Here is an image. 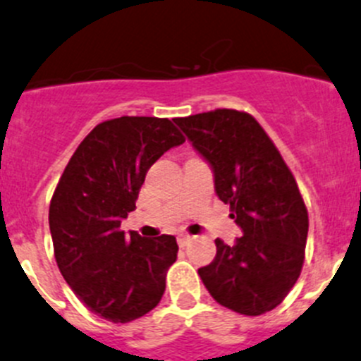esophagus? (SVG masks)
Returning a JSON list of instances; mask_svg holds the SVG:
<instances>
[{
    "label": "esophagus",
    "mask_w": 361,
    "mask_h": 361,
    "mask_svg": "<svg viewBox=\"0 0 361 361\" xmlns=\"http://www.w3.org/2000/svg\"><path fill=\"white\" fill-rule=\"evenodd\" d=\"M190 240H192L190 234H180V236H178V245H180V247H187Z\"/></svg>",
    "instance_id": "obj_1"
}]
</instances>
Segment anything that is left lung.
Instances as JSON below:
<instances>
[{
  "mask_svg": "<svg viewBox=\"0 0 361 361\" xmlns=\"http://www.w3.org/2000/svg\"><path fill=\"white\" fill-rule=\"evenodd\" d=\"M215 173V192L243 236L216 238V255L199 268L216 303L243 316L281 305L302 274L309 213L291 169L252 114L236 109L174 118Z\"/></svg>",
  "mask_w": 361,
  "mask_h": 361,
  "instance_id": "8db88e82",
  "label": "left lung"
}]
</instances>
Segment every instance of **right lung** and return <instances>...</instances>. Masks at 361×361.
I'll return each instance as SVG.
<instances>
[{"label":"right lung","instance_id":"add662e5","mask_svg":"<svg viewBox=\"0 0 361 361\" xmlns=\"http://www.w3.org/2000/svg\"><path fill=\"white\" fill-rule=\"evenodd\" d=\"M183 134L167 118L121 116L97 125L66 164L49 206L58 268L77 298L111 323L155 309L176 261L171 234H125L146 173Z\"/></svg>","mask_w":361,"mask_h":361}]
</instances>
